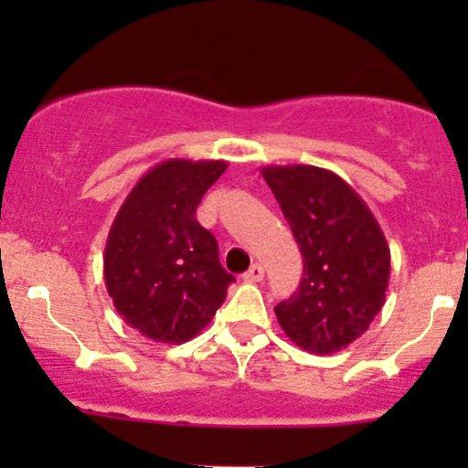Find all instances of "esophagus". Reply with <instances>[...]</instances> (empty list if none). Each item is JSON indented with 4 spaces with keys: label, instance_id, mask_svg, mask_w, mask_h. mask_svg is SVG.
I'll use <instances>...</instances> for the list:
<instances>
[{
    "label": "esophagus",
    "instance_id": "34e87169",
    "mask_svg": "<svg viewBox=\"0 0 468 468\" xmlns=\"http://www.w3.org/2000/svg\"><path fill=\"white\" fill-rule=\"evenodd\" d=\"M262 278H264L262 264H251V269L244 273V281H247V282H261Z\"/></svg>",
    "mask_w": 468,
    "mask_h": 468
}]
</instances>
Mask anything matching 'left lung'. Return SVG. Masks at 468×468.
<instances>
[{
  "mask_svg": "<svg viewBox=\"0 0 468 468\" xmlns=\"http://www.w3.org/2000/svg\"><path fill=\"white\" fill-rule=\"evenodd\" d=\"M262 176L303 256L294 294L276 305L287 337L330 356L356 342L385 303L389 247L374 212L330 169L271 165Z\"/></svg>",
  "mask_w": 468,
  "mask_h": 468,
  "instance_id": "obj_1",
  "label": "left lung"
}]
</instances>
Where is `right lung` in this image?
I'll use <instances>...</instances> for the list:
<instances>
[{"instance_id": "1", "label": "right lung", "mask_w": 468, "mask_h": 468, "mask_svg": "<svg viewBox=\"0 0 468 468\" xmlns=\"http://www.w3.org/2000/svg\"><path fill=\"white\" fill-rule=\"evenodd\" d=\"M224 160L169 158L144 174L117 212L106 239L103 278L124 322L154 342L199 335L235 281L195 212Z\"/></svg>"}]
</instances>
